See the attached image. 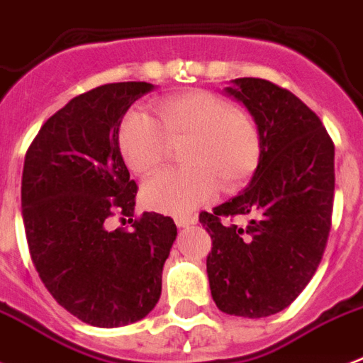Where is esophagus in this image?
Here are the masks:
<instances>
[{
	"mask_svg": "<svg viewBox=\"0 0 363 363\" xmlns=\"http://www.w3.org/2000/svg\"><path fill=\"white\" fill-rule=\"evenodd\" d=\"M175 224L179 228H186V226H192V224H196V216H175Z\"/></svg>",
	"mask_w": 363,
	"mask_h": 363,
	"instance_id": "1",
	"label": "esophagus"
}]
</instances>
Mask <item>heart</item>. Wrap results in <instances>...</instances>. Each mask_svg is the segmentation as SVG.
<instances>
[{"mask_svg":"<svg viewBox=\"0 0 363 363\" xmlns=\"http://www.w3.org/2000/svg\"><path fill=\"white\" fill-rule=\"evenodd\" d=\"M158 122L131 111L118 128V150L133 173L148 177L164 164L169 143H186V167L165 171L143 188L148 209L186 215L209 201L218 186L235 192L258 167L262 139L256 122L232 104L203 90L175 94L156 104Z\"/></svg>","mask_w":363,"mask_h":363,"instance_id":"heart-1","label":"heart"}]
</instances>
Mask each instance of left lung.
<instances>
[{"label":"left lung","mask_w":363,"mask_h":363,"mask_svg":"<svg viewBox=\"0 0 363 363\" xmlns=\"http://www.w3.org/2000/svg\"><path fill=\"white\" fill-rule=\"evenodd\" d=\"M224 94L247 107L262 154L239 196L201 213L213 248L211 296L222 313L264 318L286 309L320 264L332 222L333 143L299 98L264 79H233ZM245 214L247 228L220 216Z\"/></svg>","instance_id":"8db88e82"}]
</instances>
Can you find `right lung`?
<instances>
[{
    "label": "right lung",
    "instance_id": "right-lung-1",
    "mask_svg": "<svg viewBox=\"0 0 363 363\" xmlns=\"http://www.w3.org/2000/svg\"><path fill=\"white\" fill-rule=\"evenodd\" d=\"M150 82H113L81 94L48 118L28 148L22 220L43 284L65 311L98 328L141 320L162 294V271L177 226L143 213L131 230L137 184L118 150V128Z\"/></svg>",
    "mask_w": 363,
    "mask_h": 363
}]
</instances>
